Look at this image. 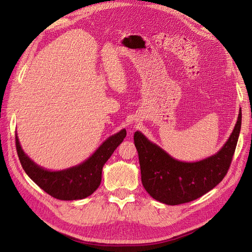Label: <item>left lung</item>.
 Here are the masks:
<instances>
[{
  "instance_id": "8db88e82",
  "label": "left lung",
  "mask_w": 252,
  "mask_h": 252,
  "mask_svg": "<svg viewBox=\"0 0 252 252\" xmlns=\"http://www.w3.org/2000/svg\"><path fill=\"white\" fill-rule=\"evenodd\" d=\"M242 111L230 134L218 154L194 163L171 158L140 131L133 135L139 154L142 184L155 200L167 205H180L199 199L215 188L229 169L238 143Z\"/></svg>"
}]
</instances>
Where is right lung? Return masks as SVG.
Wrapping results in <instances>:
<instances>
[{"label":"right lung","mask_w":252,"mask_h":252,"mask_svg":"<svg viewBox=\"0 0 252 252\" xmlns=\"http://www.w3.org/2000/svg\"><path fill=\"white\" fill-rule=\"evenodd\" d=\"M125 136L126 130L122 129L109 136L85 162L61 171L46 170L32 161L23 151L17 134L16 147L23 169L37 186L58 200L72 201L85 199L100 186L104 164Z\"/></svg>","instance_id":"right-lung-1"}]
</instances>
